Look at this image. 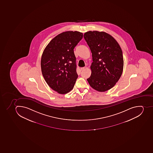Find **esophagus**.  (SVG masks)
Segmentation results:
<instances>
[{
  "label": "esophagus",
  "mask_w": 153,
  "mask_h": 153,
  "mask_svg": "<svg viewBox=\"0 0 153 153\" xmlns=\"http://www.w3.org/2000/svg\"><path fill=\"white\" fill-rule=\"evenodd\" d=\"M86 67H82V68H81V71H83V70H85L86 69Z\"/></svg>",
  "instance_id": "1"
}]
</instances>
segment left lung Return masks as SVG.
I'll list each match as a JSON object with an SVG mask.
<instances>
[{"label":"left lung","instance_id":"1","mask_svg":"<svg viewBox=\"0 0 153 153\" xmlns=\"http://www.w3.org/2000/svg\"><path fill=\"white\" fill-rule=\"evenodd\" d=\"M83 37L92 53L91 75L87 81L97 91H107L115 85L122 74L124 59L121 48L105 32L89 31Z\"/></svg>","mask_w":153,"mask_h":153}]
</instances>
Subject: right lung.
Here are the masks:
<instances>
[{"label": "right lung", "mask_w": 153, "mask_h": 153, "mask_svg": "<svg viewBox=\"0 0 153 153\" xmlns=\"http://www.w3.org/2000/svg\"><path fill=\"white\" fill-rule=\"evenodd\" d=\"M83 37L78 31L64 32L48 43L41 58L42 75L48 85L60 94L73 88L78 74L74 48Z\"/></svg>", "instance_id": "add662e5"}]
</instances>
